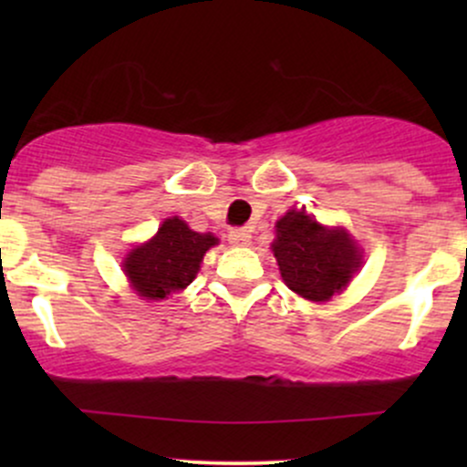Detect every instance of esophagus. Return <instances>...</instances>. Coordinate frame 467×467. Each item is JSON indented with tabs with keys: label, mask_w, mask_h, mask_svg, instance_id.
Returning a JSON list of instances; mask_svg holds the SVG:
<instances>
[{
	"label": "esophagus",
	"mask_w": 467,
	"mask_h": 467,
	"mask_svg": "<svg viewBox=\"0 0 467 467\" xmlns=\"http://www.w3.org/2000/svg\"><path fill=\"white\" fill-rule=\"evenodd\" d=\"M250 233L248 230H244V228H237V230H230V234H228V241H230V245H237V248H244V245H250Z\"/></svg>",
	"instance_id": "1"
}]
</instances>
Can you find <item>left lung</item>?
Instances as JSON below:
<instances>
[{
  "mask_svg": "<svg viewBox=\"0 0 467 467\" xmlns=\"http://www.w3.org/2000/svg\"><path fill=\"white\" fill-rule=\"evenodd\" d=\"M272 252L285 285L314 303L340 294L362 264L360 248L345 228L323 226L303 211L278 219Z\"/></svg>",
  "mask_w": 467,
  "mask_h": 467,
  "instance_id": "obj_1",
  "label": "left lung"
}]
</instances>
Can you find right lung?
Listing matches in <instances>:
<instances>
[{
    "instance_id": "right-lung-1",
    "label": "right lung",
    "mask_w": 467,
    "mask_h": 467,
    "mask_svg": "<svg viewBox=\"0 0 467 467\" xmlns=\"http://www.w3.org/2000/svg\"><path fill=\"white\" fill-rule=\"evenodd\" d=\"M211 233H195L180 217L164 219L147 244L136 245L122 261L130 285L144 301H162L191 285L203 254L217 245Z\"/></svg>"
}]
</instances>
